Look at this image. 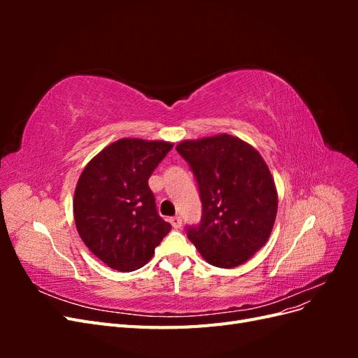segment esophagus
<instances>
[{
  "label": "esophagus",
  "instance_id": "1",
  "mask_svg": "<svg viewBox=\"0 0 358 358\" xmlns=\"http://www.w3.org/2000/svg\"><path fill=\"white\" fill-rule=\"evenodd\" d=\"M170 222H171V225H173V227H175V229H180V225H182L180 216H173V218L170 220Z\"/></svg>",
  "mask_w": 358,
  "mask_h": 358
}]
</instances>
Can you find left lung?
<instances>
[{"mask_svg": "<svg viewBox=\"0 0 358 358\" xmlns=\"http://www.w3.org/2000/svg\"><path fill=\"white\" fill-rule=\"evenodd\" d=\"M176 150L196 175L203 204L201 222L188 229V239L212 266L246 263L268 241L278 213V191L266 161L230 134L183 140Z\"/></svg>", "mask_w": 358, "mask_h": 358, "instance_id": "left-lung-1", "label": "left lung"}]
</instances>
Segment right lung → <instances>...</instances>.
I'll list each match as a JSON object with an SVG mask.
<instances>
[{"mask_svg": "<svg viewBox=\"0 0 358 358\" xmlns=\"http://www.w3.org/2000/svg\"><path fill=\"white\" fill-rule=\"evenodd\" d=\"M171 148L162 140L119 138L82 171L73 199L76 229L90 251L113 270L143 267L171 230L148 185Z\"/></svg>", "mask_w": 358, "mask_h": 358, "instance_id": "add662e5", "label": "right lung"}]
</instances>
